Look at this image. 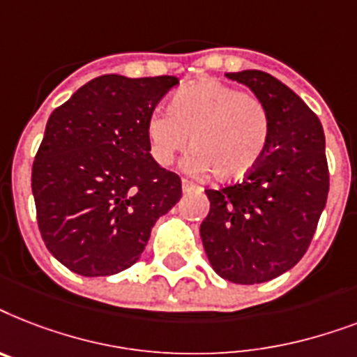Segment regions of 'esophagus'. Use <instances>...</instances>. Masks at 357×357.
<instances>
[{
  "mask_svg": "<svg viewBox=\"0 0 357 357\" xmlns=\"http://www.w3.org/2000/svg\"><path fill=\"white\" fill-rule=\"evenodd\" d=\"M182 190H184V192H202L201 186H197V184L186 181V178H182Z\"/></svg>",
  "mask_w": 357,
  "mask_h": 357,
  "instance_id": "34e87169",
  "label": "esophagus"
}]
</instances>
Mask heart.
Listing matches in <instances>:
<instances>
[{
	"label": "heart",
	"instance_id": "b5f03b06",
	"mask_svg": "<svg viewBox=\"0 0 357 357\" xmlns=\"http://www.w3.org/2000/svg\"><path fill=\"white\" fill-rule=\"evenodd\" d=\"M145 134L156 164H171L192 145L188 169L236 181L261 160L269 144V114L256 96L204 79L176 90L169 108H153Z\"/></svg>",
	"mask_w": 357,
	"mask_h": 357
}]
</instances>
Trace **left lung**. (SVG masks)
Segmentation results:
<instances>
[{
  "label": "left lung",
  "mask_w": 357,
  "mask_h": 357,
  "mask_svg": "<svg viewBox=\"0 0 357 357\" xmlns=\"http://www.w3.org/2000/svg\"><path fill=\"white\" fill-rule=\"evenodd\" d=\"M227 77L265 105L269 144L243 182L206 190L201 239L221 278L261 284L295 267L312 243L330 188L324 130L312 108L269 73Z\"/></svg>",
  "instance_id": "obj_1"
}]
</instances>
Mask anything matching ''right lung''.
Listing matches in <instances>:
<instances>
[{
  "instance_id": "add662e5",
  "label": "right lung",
  "mask_w": 357,
  "mask_h": 357,
  "mask_svg": "<svg viewBox=\"0 0 357 357\" xmlns=\"http://www.w3.org/2000/svg\"><path fill=\"white\" fill-rule=\"evenodd\" d=\"M175 84L171 75H101L51 112L31 186L45 247L77 275L129 269L156 219L181 201V178L156 164L145 134Z\"/></svg>"
}]
</instances>
